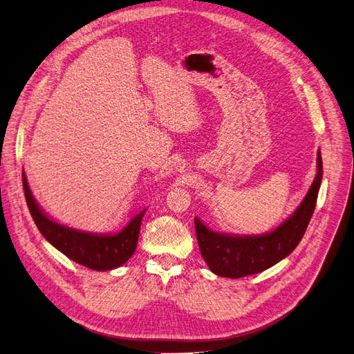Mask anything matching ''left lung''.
Segmentation results:
<instances>
[{"label": "left lung", "mask_w": 354, "mask_h": 354, "mask_svg": "<svg viewBox=\"0 0 354 354\" xmlns=\"http://www.w3.org/2000/svg\"><path fill=\"white\" fill-rule=\"evenodd\" d=\"M318 171L305 199L276 230L263 235H231L209 230L194 218L197 243L202 256L215 274L239 279L256 274L288 257L298 247L317 205L322 180V158L318 152Z\"/></svg>", "instance_id": "8db88e82"}]
</instances>
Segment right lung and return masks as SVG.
Here are the masks:
<instances>
[{
    "mask_svg": "<svg viewBox=\"0 0 354 354\" xmlns=\"http://www.w3.org/2000/svg\"><path fill=\"white\" fill-rule=\"evenodd\" d=\"M23 189L27 206H29L30 215L37 230L68 259L93 268V270L104 272L124 264L132 257V254L136 250L140 222H142L145 209L140 210L120 232L97 235L68 228V226L52 221L36 203L29 185H27L24 173Z\"/></svg>",
    "mask_w": 354,
    "mask_h": 354,
    "instance_id": "1",
    "label": "right lung"
}]
</instances>
